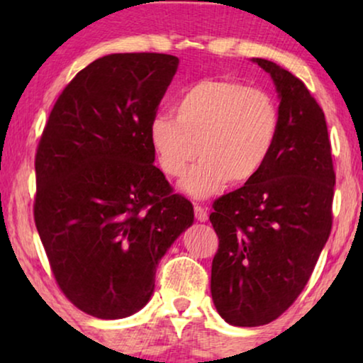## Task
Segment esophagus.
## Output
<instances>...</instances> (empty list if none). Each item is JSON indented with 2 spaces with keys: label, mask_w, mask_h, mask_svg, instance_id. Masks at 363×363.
<instances>
[{
  "label": "esophagus",
  "mask_w": 363,
  "mask_h": 363,
  "mask_svg": "<svg viewBox=\"0 0 363 363\" xmlns=\"http://www.w3.org/2000/svg\"><path fill=\"white\" fill-rule=\"evenodd\" d=\"M195 216H196L198 221L205 223L208 220V208L201 206V205H196V203H195Z\"/></svg>",
  "instance_id": "obj_1"
}]
</instances>
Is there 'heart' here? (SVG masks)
Listing matches in <instances>:
<instances>
[{
    "label": "heart",
    "mask_w": 363,
    "mask_h": 363,
    "mask_svg": "<svg viewBox=\"0 0 363 363\" xmlns=\"http://www.w3.org/2000/svg\"><path fill=\"white\" fill-rule=\"evenodd\" d=\"M177 117L157 113L148 137L167 177L180 178L201 155L182 183L193 196L205 198L228 182L255 178L274 148L279 111L269 94L233 79H203L175 104Z\"/></svg>",
    "instance_id": "heart-1"
}]
</instances>
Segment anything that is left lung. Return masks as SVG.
<instances>
[{
    "instance_id": "left-lung-1",
    "label": "left lung",
    "mask_w": 363,
    "mask_h": 363,
    "mask_svg": "<svg viewBox=\"0 0 363 363\" xmlns=\"http://www.w3.org/2000/svg\"><path fill=\"white\" fill-rule=\"evenodd\" d=\"M279 97L269 160L245 186L213 203L220 246L211 297L228 324H269L297 299L332 230L335 173L324 112L304 82L267 59Z\"/></svg>"
}]
</instances>
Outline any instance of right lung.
<instances>
[{
	"instance_id": "obj_1",
	"label": "right lung",
	"mask_w": 363,
	"mask_h": 363,
	"mask_svg": "<svg viewBox=\"0 0 363 363\" xmlns=\"http://www.w3.org/2000/svg\"><path fill=\"white\" fill-rule=\"evenodd\" d=\"M178 57H99L54 104L36 153L34 221L69 301L97 319H123L150 301L158 262L193 225L153 165L148 128Z\"/></svg>"
}]
</instances>
